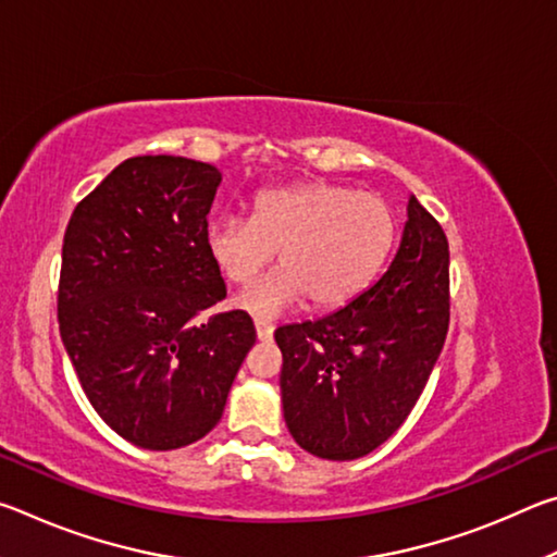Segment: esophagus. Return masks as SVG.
<instances>
[{"mask_svg":"<svg viewBox=\"0 0 557 557\" xmlns=\"http://www.w3.org/2000/svg\"><path fill=\"white\" fill-rule=\"evenodd\" d=\"M256 334L260 342H270L272 334H275V326H272L270 322H262V319H258L256 322Z\"/></svg>","mask_w":557,"mask_h":557,"instance_id":"obj_1","label":"esophagus"}]
</instances>
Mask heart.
I'll use <instances>...</instances> for the list:
<instances>
[{"label": "heart", "mask_w": 557, "mask_h": 557, "mask_svg": "<svg viewBox=\"0 0 557 557\" xmlns=\"http://www.w3.org/2000/svg\"><path fill=\"white\" fill-rule=\"evenodd\" d=\"M395 243V219L381 196L338 184H297L262 191L250 219L219 215L206 250L225 280L243 285L275 258L268 275L238 292L235 307L275 319L309 299L314 309L351 301L383 270Z\"/></svg>", "instance_id": "b5f03b06"}]
</instances>
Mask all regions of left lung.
<instances>
[{"mask_svg": "<svg viewBox=\"0 0 557 557\" xmlns=\"http://www.w3.org/2000/svg\"><path fill=\"white\" fill-rule=\"evenodd\" d=\"M447 326V235L410 194L388 270L336 312L275 332L289 435L334 461L381 447L418 403Z\"/></svg>", "mask_w": 557, "mask_h": 557, "instance_id": "left-lung-1", "label": "left lung"}]
</instances>
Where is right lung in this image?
Returning <instances> with one entry per match:
<instances>
[{"label":"right lung","instance_id":"right-lung-1","mask_svg":"<svg viewBox=\"0 0 557 557\" xmlns=\"http://www.w3.org/2000/svg\"><path fill=\"white\" fill-rule=\"evenodd\" d=\"M221 178L186 157L125 159L75 206L63 235L65 354L100 418L143 449L209 435L256 344L240 309L206 317L225 297L206 250Z\"/></svg>","mask_w":557,"mask_h":557}]
</instances>
